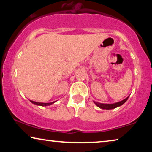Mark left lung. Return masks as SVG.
I'll return each mask as SVG.
<instances>
[{"label": "left lung", "instance_id": "1", "mask_svg": "<svg viewBox=\"0 0 152 152\" xmlns=\"http://www.w3.org/2000/svg\"><path fill=\"white\" fill-rule=\"evenodd\" d=\"M129 97V96H128L127 97H126V98L123 99V100H122L120 102H118L114 103V104H102V103L97 102H94V101H93V102H94L95 104H96L97 107H98L99 108H100V109H102L109 110V109H115V108L118 107H120V106L123 104L125 103L126 100H127Z\"/></svg>", "mask_w": 152, "mask_h": 152}]
</instances>
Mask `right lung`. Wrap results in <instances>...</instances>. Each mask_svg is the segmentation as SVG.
<instances>
[{
	"label": "right lung",
	"instance_id": "obj_1",
	"mask_svg": "<svg viewBox=\"0 0 152 152\" xmlns=\"http://www.w3.org/2000/svg\"><path fill=\"white\" fill-rule=\"evenodd\" d=\"M32 104H36V105H38V106H49V105H51L53 104L55 102H49V103H42V102H34V101H32V100H30Z\"/></svg>",
	"mask_w": 152,
	"mask_h": 152
}]
</instances>
